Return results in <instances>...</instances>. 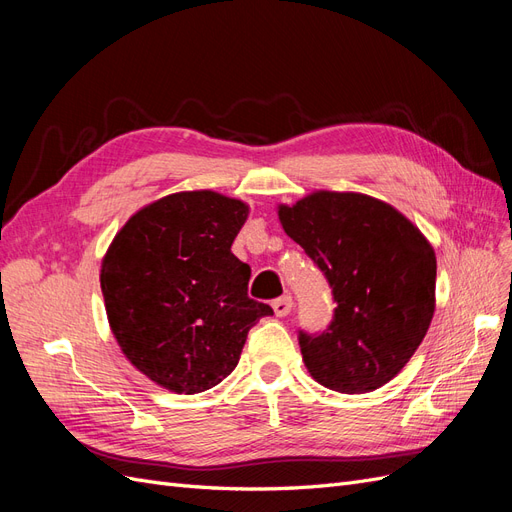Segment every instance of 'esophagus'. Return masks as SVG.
Returning a JSON list of instances; mask_svg holds the SVG:
<instances>
[{
    "label": "esophagus",
    "mask_w": 512,
    "mask_h": 512,
    "mask_svg": "<svg viewBox=\"0 0 512 512\" xmlns=\"http://www.w3.org/2000/svg\"><path fill=\"white\" fill-rule=\"evenodd\" d=\"M292 307H294V301H292L290 294H284V297L273 301V312H275V316H288V314L292 312Z\"/></svg>",
    "instance_id": "obj_1"
}]
</instances>
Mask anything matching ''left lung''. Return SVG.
Instances as JSON below:
<instances>
[{
    "mask_svg": "<svg viewBox=\"0 0 512 512\" xmlns=\"http://www.w3.org/2000/svg\"><path fill=\"white\" fill-rule=\"evenodd\" d=\"M286 235L337 303L320 333L299 331L305 367L339 393H369L412 359L436 309V254L397 209L365 194L314 192L280 207Z\"/></svg>",
    "mask_w": 512,
    "mask_h": 512,
    "instance_id": "obj_1",
    "label": "left lung"
}]
</instances>
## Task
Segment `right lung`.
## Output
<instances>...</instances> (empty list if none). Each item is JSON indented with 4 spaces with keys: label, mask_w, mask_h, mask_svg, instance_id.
I'll use <instances>...</instances> for the list:
<instances>
[{
    "label": "right lung",
    "mask_w": 512,
    "mask_h": 512,
    "mask_svg": "<svg viewBox=\"0 0 512 512\" xmlns=\"http://www.w3.org/2000/svg\"><path fill=\"white\" fill-rule=\"evenodd\" d=\"M247 205L179 192L126 222L102 260L106 316L128 361L175 393H203L237 367L267 303L247 297L250 267L230 252Z\"/></svg>",
    "instance_id": "add662e5"
}]
</instances>
